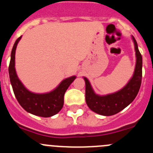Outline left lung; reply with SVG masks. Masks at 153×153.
<instances>
[{
    "label": "left lung",
    "instance_id": "left-lung-1",
    "mask_svg": "<svg viewBox=\"0 0 153 153\" xmlns=\"http://www.w3.org/2000/svg\"><path fill=\"white\" fill-rule=\"evenodd\" d=\"M133 41L135 44L136 55V64L133 76L129 80L128 84L117 93L109 94L107 96L100 97L94 93L90 82L84 77L86 82V102L87 106L91 110L102 115V116H112L117 114L119 112L125 109L127 106L134 100L137 96L142 83V67L143 58L138 45L134 37Z\"/></svg>",
    "mask_w": 153,
    "mask_h": 153
}]
</instances>
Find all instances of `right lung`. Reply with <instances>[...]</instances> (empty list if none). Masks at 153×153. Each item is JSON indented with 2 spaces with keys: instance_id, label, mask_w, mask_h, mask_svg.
<instances>
[{
  "instance_id": "right-lung-1",
  "label": "right lung",
  "mask_w": 153,
  "mask_h": 153,
  "mask_svg": "<svg viewBox=\"0 0 153 153\" xmlns=\"http://www.w3.org/2000/svg\"><path fill=\"white\" fill-rule=\"evenodd\" d=\"M21 36L17 39L11 51L9 64V76L13 93L17 101L27 112L42 117H50L60 111L63 106V97L76 76H71L61 82L53 91L44 94H36L28 91L19 80L14 67L15 51Z\"/></svg>"
}]
</instances>
